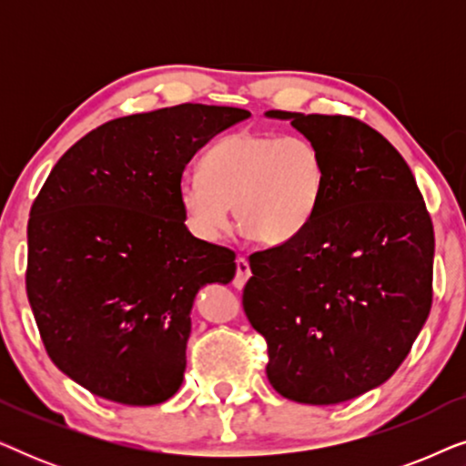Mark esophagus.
Wrapping results in <instances>:
<instances>
[{"mask_svg": "<svg viewBox=\"0 0 466 466\" xmlns=\"http://www.w3.org/2000/svg\"><path fill=\"white\" fill-rule=\"evenodd\" d=\"M250 276L252 271H250V263H248V258L238 257V260H235V278H233L235 289H244V284L248 282V278Z\"/></svg>", "mask_w": 466, "mask_h": 466, "instance_id": "obj_1", "label": "esophagus"}]
</instances>
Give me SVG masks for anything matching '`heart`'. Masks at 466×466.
<instances>
[{"mask_svg":"<svg viewBox=\"0 0 466 466\" xmlns=\"http://www.w3.org/2000/svg\"><path fill=\"white\" fill-rule=\"evenodd\" d=\"M324 187L320 152L299 136L238 131L203 158V176L182 177L187 225L199 239H218L235 208L239 227L260 244H284L314 216Z\"/></svg>","mask_w":466,"mask_h":466,"instance_id":"obj_1","label":"heart"}]
</instances>
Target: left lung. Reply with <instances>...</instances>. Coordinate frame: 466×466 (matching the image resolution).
Returning a JSON list of instances; mask_svg holds the SVG:
<instances>
[{
	"instance_id": "8db88e82",
	"label": "left lung",
	"mask_w": 466,
	"mask_h": 466,
	"mask_svg": "<svg viewBox=\"0 0 466 466\" xmlns=\"http://www.w3.org/2000/svg\"><path fill=\"white\" fill-rule=\"evenodd\" d=\"M267 116L289 118L316 146L324 187L301 233L250 254L241 303L267 341L276 392L343 403L384 384L429 318L432 220L403 157L362 120Z\"/></svg>"
}]
</instances>
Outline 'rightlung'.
<instances>
[{
	"instance_id": "add662e5",
	"label": "right lung",
	"mask_w": 466,
	"mask_h": 466,
	"mask_svg": "<svg viewBox=\"0 0 466 466\" xmlns=\"http://www.w3.org/2000/svg\"><path fill=\"white\" fill-rule=\"evenodd\" d=\"M248 116L180 104L114 118L44 182L29 214L25 284L50 360L88 392L158 405L182 386L195 295L235 276V252L184 225L182 174Z\"/></svg>"
}]
</instances>
